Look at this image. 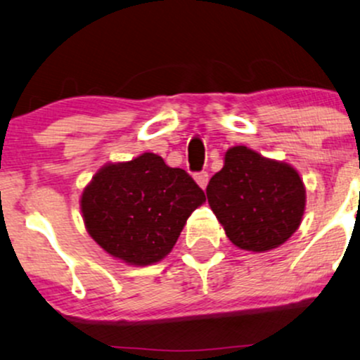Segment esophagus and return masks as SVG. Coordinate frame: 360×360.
I'll use <instances>...</instances> for the list:
<instances>
[{
	"instance_id": "1",
	"label": "esophagus",
	"mask_w": 360,
	"mask_h": 360,
	"mask_svg": "<svg viewBox=\"0 0 360 360\" xmlns=\"http://www.w3.org/2000/svg\"><path fill=\"white\" fill-rule=\"evenodd\" d=\"M194 179H196V183H198V186H200L201 189H205L206 184H208L210 176H208V172L203 171V172H198V174H194Z\"/></svg>"
}]
</instances>
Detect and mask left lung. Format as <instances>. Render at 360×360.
<instances>
[{"label": "left lung", "mask_w": 360, "mask_h": 360, "mask_svg": "<svg viewBox=\"0 0 360 360\" xmlns=\"http://www.w3.org/2000/svg\"><path fill=\"white\" fill-rule=\"evenodd\" d=\"M206 196L230 242L250 252L283 245L298 230L307 205V189L295 167L245 146L225 152Z\"/></svg>", "instance_id": "8db88e82"}]
</instances>
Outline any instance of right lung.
Wrapping results in <instances>:
<instances>
[{"mask_svg": "<svg viewBox=\"0 0 360 360\" xmlns=\"http://www.w3.org/2000/svg\"><path fill=\"white\" fill-rule=\"evenodd\" d=\"M205 201L188 172L143 152L103 166L82 189L81 212L91 238L106 254L130 266H150L172 250L189 214Z\"/></svg>", "mask_w": 360, "mask_h": 360, "instance_id": "obj_1", "label": "right lung"}]
</instances>
